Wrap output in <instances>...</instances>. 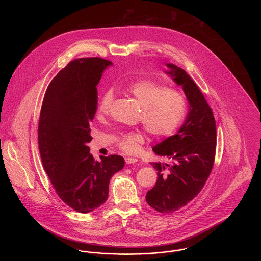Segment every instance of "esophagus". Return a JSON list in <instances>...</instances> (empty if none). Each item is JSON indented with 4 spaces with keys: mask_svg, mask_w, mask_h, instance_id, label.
Returning a JSON list of instances; mask_svg holds the SVG:
<instances>
[{
    "mask_svg": "<svg viewBox=\"0 0 261 261\" xmlns=\"http://www.w3.org/2000/svg\"><path fill=\"white\" fill-rule=\"evenodd\" d=\"M125 162H126L127 164H132V163L137 162V159H135V158H131V156H126V158H125Z\"/></svg>",
    "mask_w": 261,
    "mask_h": 261,
    "instance_id": "1",
    "label": "esophagus"
}]
</instances>
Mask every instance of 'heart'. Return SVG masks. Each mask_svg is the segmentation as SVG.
Returning <instances> with one entry per match:
<instances>
[{"instance_id":"1","label":"heart","mask_w":261,"mask_h":261,"mask_svg":"<svg viewBox=\"0 0 261 261\" xmlns=\"http://www.w3.org/2000/svg\"><path fill=\"white\" fill-rule=\"evenodd\" d=\"M127 90L142 107L141 121L150 135L162 138L173 134L186 113V99L182 93L150 80L136 81ZM112 101L113 93L108 90L99 99V116L109 114ZM144 142L145 135L134 131L120 135L118 145L126 153H136Z\"/></svg>"}]
</instances>
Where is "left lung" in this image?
I'll use <instances>...</instances> for the list:
<instances>
[{
  "label": "left lung",
  "mask_w": 261,
  "mask_h": 261,
  "mask_svg": "<svg viewBox=\"0 0 261 261\" xmlns=\"http://www.w3.org/2000/svg\"><path fill=\"white\" fill-rule=\"evenodd\" d=\"M165 65V73L183 89L189 112L178 132L152 148L168 162H150L158 171V180L146 200L155 211L171 213L195 199L204 186L215 158L216 124L208 103L190 75L173 63Z\"/></svg>",
  "instance_id": "obj_1"
}]
</instances>
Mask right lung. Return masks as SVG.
Here are the masks:
<instances>
[{"instance_id": "right-lung-1", "label": "right lung", "mask_w": 261, "mask_h": 261, "mask_svg": "<svg viewBox=\"0 0 261 261\" xmlns=\"http://www.w3.org/2000/svg\"><path fill=\"white\" fill-rule=\"evenodd\" d=\"M111 65L100 58L69 62L50 81L40 112L38 144L44 169L62 201L81 213L106 202L113 174L124 167L117 154L95 161L88 147L98 108L97 85Z\"/></svg>"}]
</instances>
